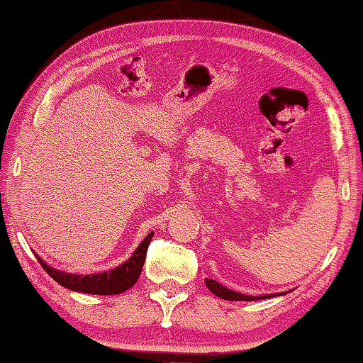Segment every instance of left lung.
I'll use <instances>...</instances> for the list:
<instances>
[{"mask_svg": "<svg viewBox=\"0 0 363 363\" xmlns=\"http://www.w3.org/2000/svg\"><path fill=\"white\" fill-rule=\"evenodd\" d=\"M205 284L213 292V294L224 298V301H262V298L283 296V294H264V296H257V297L245 296V294H240V292L228 289V287H224L223 284H220L215 279H205ZM284 294H286V292H284Z\"/></svg>", "mask_w": 363, "mask_h": 363, "instance_id": "left-lung-1", "label": "left lung"}]
</instances>
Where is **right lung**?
Masks as SVG:
<instances>
[{
  "label": "right lung",
  "instance_id": "right-lung-1",
  "mask_svg": "<svg viewBox=\"0 0 363 363\" xmlns=\"http://www.w3.org/2000/svg\"><path fill=\"white\" fill-rule=\"evenodd\" d=\"M153 233L147 235L145 239L142 240V244L137 247V250L132 254L128 262L119 264L114 269H109V272L96 273V274H72V273H65L60 272V269L51 268L50 264L45 263L42 258L37 257V260L42 264L45 272H47L51 278H53L56 283H60L62 287L71 291L84 292V294H96V296H113V294H121V292L128 291L129 287L134 286L139 279L142 273L143 262H145L147 257V249L152 242Z\"/></svg>",
  "mask_w": 363,
  "mask_h": 363
}]
</instances>
